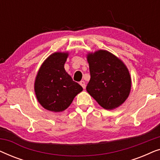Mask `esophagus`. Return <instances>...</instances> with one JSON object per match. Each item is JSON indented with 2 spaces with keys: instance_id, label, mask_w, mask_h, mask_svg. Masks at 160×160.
<instances>
[{
  "instance_id": "34e87169",
  "label": "esophagus",
  "mask_w": 160,
  "mask_h": 160,
  "mask_svg": "<svg viewBox=\"0 0 160 160\" xmlns=\"http://www.w3.org/2000/svg\"><path fill=\"white\" fill-rule=\"evenodd\" d=\"M79 84H80L81 86L83 87V88H84V89L86 88V84H85L84 81H81V82H79Z\"/></svg>"
}]
</instances>
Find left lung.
<instances>
[{"mask_svg":"<svg viewBox=\"0 0 160 160\" xmlns=\"http://www.w3.org/2000/svg\"><path fill=\"white\" fill-rule=\"evenodd\" d=\"M90 80L87 91L98 103L112 110L123 103L130 95L131 78L123 62L106 50L87 54Z\"/></svg>","mask_w":160,"mask_h":160,"instance_id":"1","label":"left lung"}]
</instances>
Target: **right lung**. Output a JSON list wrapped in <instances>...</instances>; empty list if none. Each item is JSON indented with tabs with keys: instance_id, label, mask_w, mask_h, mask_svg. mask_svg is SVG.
Wrapping results in <instances>:
<instances>
[{
	"instance_id": "add662e5",
	"label": "right lung",
	"mask_w": 160,
	"mask_h": 160,
	"mask_svg": "<svg viewBox=\"0 0 160 160\" xmlns=\"http://www.w3.org/2000/svg\"><path fill=\"white\" fill-rule=\"evenodd\" d=\"M68 53L54 52L41 65L35 80L36 98L47 110L60 112L71 104L74 98L83 90L65 71L64 65Z\"/></svg>"
}]
</instances>
